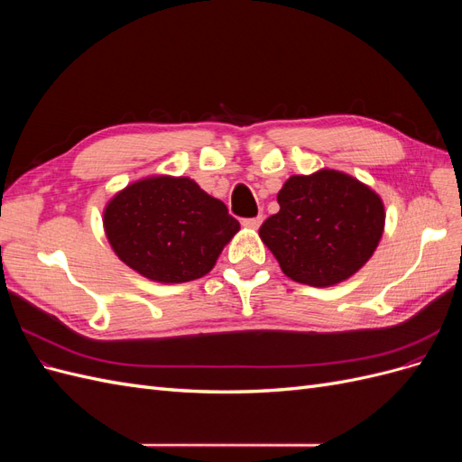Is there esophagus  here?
Wrapping results in <instances>:
<instances>
[{"mask_svg": "<svg viewBox=\"0 0 462 462\" xmlns=\"http://www.w3.org/2000/svg\"><path fill=\"white\" fill-rule=\"evenodd\" d=\"M262 221H263V217H262V216H256V217H246V219H243V227H246V229H258V227L262 226Z\"/></svg>", "mask_w": 462, "mask_h": 462, "instance_id": "esophagus-1", "label": "esophagus"}]
</instances>
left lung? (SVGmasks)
<instances>
[{
	"label": "left lung",
	"mask_w": 462,
	"mask_h": 462,
	"mask_svg": "<svg viewBox=\"0 0 462 462\" xmlns=\"http://www.w3.org/2000/svg\"><path fill=\"white\" fill-rule=\"evenodd\" d=\"M277 202L279 212L262 223L258 235L292 282L337 285L372 258L382 239L380 194L346 173L292 175Z\"/></svg>",
	"instance_id": "obj_1"
}]
</instances>
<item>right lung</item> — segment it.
I'll list each match as a JSON object with an SVG mask.
<instances>
[{
	"mask_svg": "<svg viewBox=\"0 0 462 462\" xmlns=\"http://www.w3.org/2000/svg\"><path fill=\"white\" fill-rule=\"evenodd\" d=\"M104 229L129 268L158 283H185L214 268L241 226L192 179L153 175L107 202Z\"/></svg>",
	"mask_w": 462,
	"mask_h": 462,
	"instance_id": "1",
	"label": "right lung"
}]
</instances>
